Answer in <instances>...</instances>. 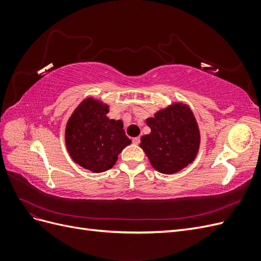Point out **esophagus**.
Instances as JSON below:
<instances>
[{
    "label": "esophagus",
    "mask_w": 261,
    "mask_h": 261,
    "mask_svg": "<svg viewBox=\"0 0 261 261\" xmlns=\"http://www.w3.org/2000/svg\"><path fill=\"white\" fill-rule=\"evenodd\" d=\"M133 143L135 144V145H138V144L140 143V138H139V137H135V138H133Z\"/></svg>",
    "instance_id": "1"
}]
</instances>
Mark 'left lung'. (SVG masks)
Returning <instances> with one entry per match:
<instances>
[{
  "instance_id": "obj_1",
  "label": "left lung",
  "mask_w": 261,
  "mask_h": 261,
  "mask_svg": "<svg viewBox=\"0 0 261 261\" xmlns=\"http://www.w3.org/2000/svg\"><path fill=\"white\" fill-rule=\"evenodd\" d=\"M151 133L140 138L152 167L173 174L192 163L198 153L200 134L196 118L186 105L174 103L147 118Z\"/></svg>"
}]
</instances>
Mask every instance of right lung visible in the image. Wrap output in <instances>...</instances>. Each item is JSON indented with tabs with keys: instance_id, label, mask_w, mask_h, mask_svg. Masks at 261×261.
<instances>
[{
	"instance_id": "obj_1",
	"label": "right lung",
	"mask_w": 261,
	"mask_h": 261,
	"mask_svg": "<svg viewBox=\"0 0 261 261\" xmlns=\"http://www.w3.org/2000/svg\"><path fill=\"white\" fill-rule=\"evenodd\" d=\"M109 107L87 98L66 124L65 144L74 162L94 173L111 169L122 150L132 140L125 135L123 122L110 120Z\"/></svg>"
}]
</instances>
